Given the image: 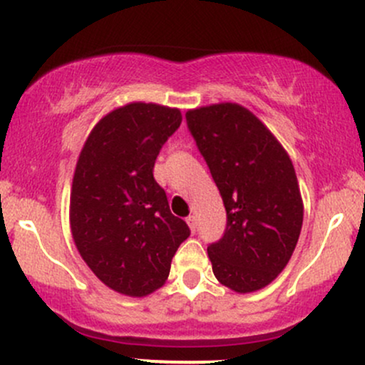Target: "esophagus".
I'll return each mask as SVG.
<instances>
[{"instance_id":"34e87169","label":"esophagus","mask_w":365,"mask_h":365,"mask_svg":"<svg viewBox=\"0 0 365 365\" xmlns=\"http://www.w3.org/2000/svg\"><path fill=\"white\" fill-rule=\"evenodd\" d=\"M187 225H188V228H190V232L192 233H195V230H197V220H195V216H188L187 217Z\"/></svg>"}]
</instances>
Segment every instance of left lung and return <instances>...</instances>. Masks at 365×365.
I'll use <instances>...</instances> for the list:
<instances>
[{
  "label": "left lung",
  "mask_w": 365,
  "mask_h": 365,
  "mask_svg": "<svg viewBox=\"0 0 365 365\" xmlns=\"http://www.w3.org/2000/svg\"><path fill=\"white\" fill-rule=\"evenodd\" d=\"M185 116L226 209L225 235L207 247L212 273L237 293L261 290L287 267L302 230L292 159L240 104H211Z\"/></svg>",
  "instance_id": "left-lung-1"
}]
</instances>
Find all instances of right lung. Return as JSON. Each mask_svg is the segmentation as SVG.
<instances>
[{
	"label": "right lung",
	"instance_id": "add662e5",
	"mask_svg": "<svg viewBox=\"0 0 365 365\" xmlns=\"http://www.w3.org/2000/svg\"><path fill=\"white\" fill-rule=\"evenodd\" d=\"M180 123L178 108L128 103L94 125L78 154L70 192L75 247L92 273L121 295L161 288L190 235L153 175L159 149Z\"/></svg>",
	"mask_w": 365,
	"mask_h": 365
}]
</instances>
